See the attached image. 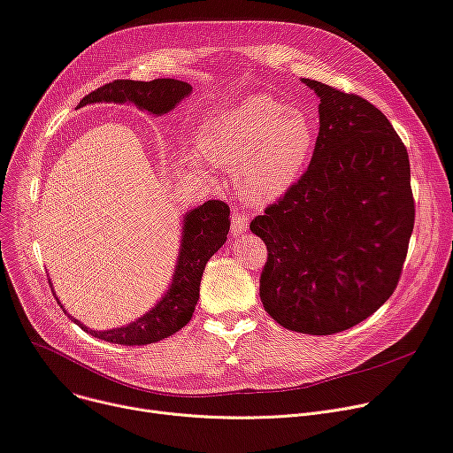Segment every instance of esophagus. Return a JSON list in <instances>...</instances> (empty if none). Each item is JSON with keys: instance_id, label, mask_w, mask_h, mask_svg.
Listing matches in <instances>:
<instances>
[{"instance_id": "obj_1", "label": "esophagus", "mask_w": 453, "mask_h": 453, "mask_svg": "<svg viewBox=\"0 0 453 453\" xmlns=\"http://www.w3.org/2000/svg\"><path fill=\"white\" fill-rule=\"evenodd\" d=\"M250 227V219L248 215L240 213L238 209H233V224H231V233L233 234H242Z\"/></svg>"}]
</instances>
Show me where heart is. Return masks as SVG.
I'll return each mask as SVG.
<instances>
[{
	"mask_svg": "<svg viewBox=\"0 0 453 453\" xmlns=\"http://www.w3.org/2000/svg\"><path fill=\"white\" fill-rule=\"evenodd\" d=\"M198 145L209 164L233 169L248 202L264 205L284 196L303 174L315 127L304 111L255 95L211 118Z\"/></svg>",
	"mask_w": 453,
	"mask_h": 453,
	"instance_id": "1",
	"label": "heart"
}]
</instances>
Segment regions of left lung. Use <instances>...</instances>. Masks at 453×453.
<instances>
[{
    "label": "left lung",
    "instance_id": "obj_1",
    "mask_svg": "<svg viewBox=\"0 0 453 453\" xmlns=\"http://www.w3.org/2000/svg\"><path fill=\"white\" fill-rule=\"evenodd\" d=\"M317 93L308 171L251 220L264 240V310L308 335L339 334L397 288L415 220L408 150L368 100L303 78Z\"/></svg>",
    "mask_w": 453,
    "mask_h": 453
}]
</instances>
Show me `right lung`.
<instances>
[{"mask_svg":"<svg viewBox=\"0 0 453 453\" xmlns=\"http://www.w3.org/2000/svg\"><path fill=\"white\" fill-rule=\"evenodd\" d=\"M191 90L193 87L189 83L173 78H158L153 81L114 80L87 95L80 105L100 102L134 104L142 111L162 116L189 96ZM227 233L229 205L222 200H207L186 213L182 226V244H180L176 269L169 289L153 310H149L143 317L127 326L105 331L90 329L65 311L56 293L54 296L69 319L96 339L124 346L158 342L176 334L178 329H182L191 320L198 303L203 267L207 260L224 246Z\"/></svg>","mask_w":453,"mask_h":453,"instance_id":"add662e5","label":"right lung"}]
</instances>
